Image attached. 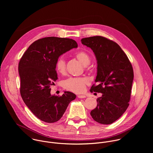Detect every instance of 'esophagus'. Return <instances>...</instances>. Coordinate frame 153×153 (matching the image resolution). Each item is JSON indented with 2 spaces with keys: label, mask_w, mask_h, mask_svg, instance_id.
I'll use <instances>...</instances> for the list:
<instances>
[{
  "label": "esophagus",
  "mask_w": 153,
  "mask_h": 153,
  "mask_svg": "<svg viewBox=\"0 0 153 153\" xmlns=\"http://www.w3.org/2000/svg\"><path fill=\"white\" fill-rule=\"evenodd\" d=\"M77 97L78 98H80V99H83V98H85L86 97V96L85 95H77Z\"/></svg>",
  "instance_id": "34e87169"
}]
</instances>
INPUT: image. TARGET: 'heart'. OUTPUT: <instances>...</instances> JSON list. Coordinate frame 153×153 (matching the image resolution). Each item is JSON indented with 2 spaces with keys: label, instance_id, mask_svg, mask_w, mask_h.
Here are the masks:
<instances>
[{
  "label": "heart",
  "instance_id": "obj_1",
  "mask_svg": "<svg viewBox=\"0 0 153 153\" xmlns=\"http://www.w3.org/2000/svg\"><path fill=\"white\" fill-rule=\"evenodd\" d=\"M76 57L84 66L89 65L91 62L90 56L85 51L77 52L76 54ZM55 65L56 70L59 73L64 74L66 71V62L62 56L57 59ZM87 82L88 80L86 78L71 77L63 82V86L67 90L74 93H81L85 90Z\"/></svg>",
  "mask_w": 153,
  "mask_h": 153
}]
</instances>
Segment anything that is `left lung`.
Listing matches in <instances>:
<instances>
[{"label":"left lung","mask_w":153,"mask_h":153,"mask_svg":"<svg viewBox=\"0 0 153 153\" xmlns=\"http://www.w3.org/2000/svg\"><path fill=\"white\" fill-rule=\"evenodd\" d=\"M97 60L96 82L90 91L101 93L97 105L90 114L97 122L108 125L119 119L126 110L131 97L134 72L127 56L115 42L102 36L83 38Z\"/></svg>","instance_id":"1"}]
</instances>
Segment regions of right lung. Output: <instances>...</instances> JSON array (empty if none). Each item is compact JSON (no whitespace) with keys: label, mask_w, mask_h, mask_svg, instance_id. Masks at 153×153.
<instances>
[{"label":"right lung","mask_w":153,"mask_h":153,"mask_svg":"<svg viewBox=\"0 0 153 153\" xmlns=\"http://www.w3.org/2000/svg\"><path fill=\"white\" fill-rule=\"evenodd\" d=\"M77 42L71 39L47 37L38 39L28 47L19 63L20 92L24 102L40 120L54 123L63 116L76 95L65 91L51 95L50 86L57 78V59L72 48Z\"/></svg>","instance_id":"right-lung-1"}]
</instances>
